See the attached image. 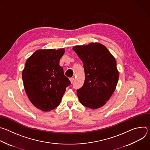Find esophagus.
Listing matches in <instances>:
<instances>
[{"instance_id": "34e87169", "label": "esophagus", "mask_w": 150, "mask_h": 150, "mask_svg": "<svg viewBox=\"0 0 150 150\" xmlns=\"http://www.w3.org/2000/svg\"><path fill=\"white\" fill-rule=\"evenodd\" d=\"M69 80H70L71 82L72 83L73 82H74V78H69Z\"/></svg>"}]
</instances>
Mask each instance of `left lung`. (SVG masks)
Returning <instances> with one entry per match:
<instances>
[{
    "label": "left lung",
    "mask_w": 150,
    "mask_h": 150,
    "mask_svg": "<svg viewBox=\"0 0 150 150\" xmlns=\"http://www.w3.org/2000/svg\"><path fill=\"white\" fill-rule=\"evenodd\" d=\"M73 50L83 63L85 81L77 90L80 103L94 109L101 108L115 91L119 79L116 61L104 45L91 42Z\"/></svg>",
    "instance_id": "left-lung-1"
}]
</instances>
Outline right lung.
<instances>
[{
	"mask_svg": "<svg viewBox=\"0 0 150 150\" xmlns=\"http://www.w3.org/2000/svg\"><path fill=\"white\" fill-rule=\"evenodd\" d=\"M64 53V49L38 50L25 63L22 77L26 94L31 103L42 111L57 108L71 85L59 65Z\"/></svg>",
	"mask_w": 150,
	"mask_h": 150,
	"instance_id": "right-lung-1",
	"label": "right lung"
}]
</instances>
